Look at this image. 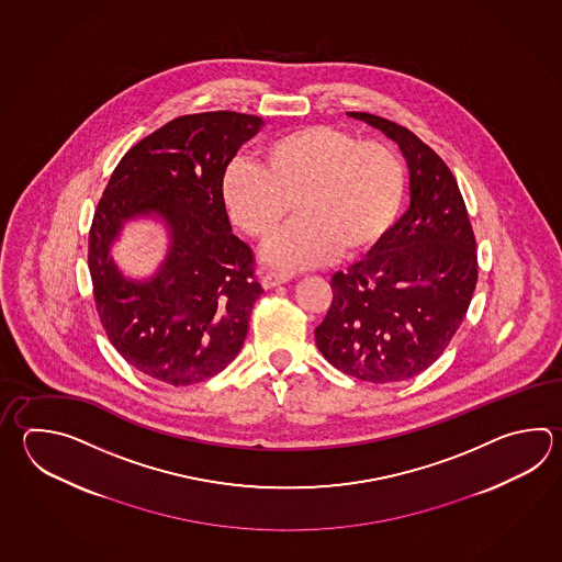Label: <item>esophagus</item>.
<instances>
[{"instance_id": "1", "label": "esophagus", "mask_w": 562, "mask_h": 562, "mask_svg": "<svg viewBox=\"0 0 562 562\" xmlns=\"http://www.w3.org/2000/svg\"><path fill=\"white\" fill-rule=\"evenodd\" d=\"M292 278V272H284V270H272V272H266L262 278V286L268 288L280 286Z\"/></svg>"}]
</instances>
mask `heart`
Returning a JSON list of instances; mask_svg holds the SVG:
<instances>
[{
	"instance_id": "obj_1",
	"label": "heart",
	"mask_w": 562,
	"mask_h": 562,
	"mask_svg": "<svg viewBox=\"0 0 562 562\" xmlns=\"http://www.w3.org/2000/svg\"><path fill=\"white\" fill-rule=\"evenodd\" d=\"M222 198L232 220L256 241H268L292 212L296 220L268 258L308 266L336 254L368 252L389 232L404 198V168L379 139L333 126L290 130L258 149V161H229Z\"/></svg>"
}]
</instances>
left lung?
<instances>
[{
  "instance_id": "obj_1",
  "label": "left lung",
  "mask_w": 562,
  "mask_h": 562,
  "mask_svg": "<svg viewBox=\"0 0 562 562\" xmlns=\"http://www.w3.org/2000/svg\"><path fill=\"white\" fill-rule=\"evenodd\" d=\"M348 115L398 144L411 206L364 260L333 276V304L314 336L344 374L398 382L430 367L464 321L479 278L476 240L459 183L435 149L380 115Z\"/></svg>"
}]
</instances>
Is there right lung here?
<instances>
[{
	"label": "right lung",
	"instance_id": "right-lung-1",
	"mask_svg": "<svg viewBox=\"0 0 562 562\" xmlns=\"http://www.w3.org/2000/svg\"><path fill=\"white\" fill-rule=\"evenodd\" d=\"M258 115H180L115 166L90 228L88 266L110 342L149 379L188 386L212 379L240 352L262 294L254 254L232 234L222 176ZM165 220L171 246L148 281L122 276L109 248L127 218Z\"/></svg>",
	"mask_w": 562,
	"mask_h": 562
}]
</instances>
